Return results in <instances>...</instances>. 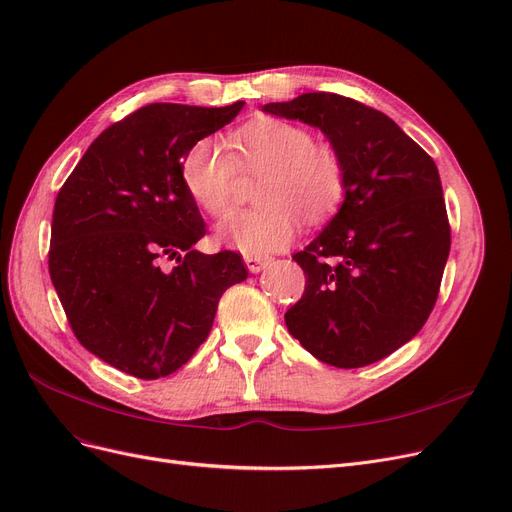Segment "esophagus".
<instances>
[{
	"label": "esophagus",
	"instance_id": "1",
	"mask_svg": "<svg viewBox=\"0 0 512 512\" xmlns=\"http://www.w3.org/2000/svg\"><path fill=\"white\" fill-rule=\"evenodd\" d=\"M269 258H262V256H245V267H248L250 273H260L262 269L269 267Z\"/></svg>",
	"mask_w": 512,
	"mask_h": 512
}]
</instances>
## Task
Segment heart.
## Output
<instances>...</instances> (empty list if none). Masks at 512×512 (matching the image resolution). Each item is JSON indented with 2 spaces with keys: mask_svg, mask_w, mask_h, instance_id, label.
I'll use <instances>...</instances> for the list:
<instances>
[{
  "mask_svg": "<svg viewBox=\"0 0 512 512\" xmlns=\"http://www.w3.org/2000/svg\"><path fill=\"white\" fill-rule=\"evenodd\" d=\"M233 153L216 138H201L182 159V180L199 208L224 216L233 208L239 170L258 174L250 210L231 214L220 233L248 256L277 252L300 227L330 216L346 193V161L332 140L288 119L264 117L243 126L231 140Z\"/></svg>",
  "mask_w": 512,
  "mask_h": 512,
  "instance_id": "b5f03b06",
  "label": "heart"
}]
</instances>
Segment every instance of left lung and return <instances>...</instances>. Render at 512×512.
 <instances>
[{"label":"left lung","mask_w":512,"mask_h":512,"mask_svg":"<svg viewBox=\"0 0 512 512\" xmlns=\"http://www.w3.org/2000/svg\"><path fill=\"white\" fill-rule=\"evenodd\" d=\"M264 111L319 128L346 161L338 214L294 254L306 285L285 325L327 365L376 363L422 330L439 296L452 235L435 161L391 117L340 94Z\"/></svg>","instance_id":"1"}]
</instances>
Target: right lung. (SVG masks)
Wrapping results in <instances>:
<instances>
[{"label": "right lung", "mask_w": 512, "mask_h": 512, "mask_svg": "<svg viewBox=\"0 0 512 512\" xmlns=\"http://www.w3.org/2000/svg\"><path fill=\"white\" fill-rule=\"evenodd\" d=\"M243 105L142 107L92 142L56 195L50 279L79 344L119 372L174 374L208 338L224 290L248 277L237 252L193 250L206 222L182 180V157Z\"/></svg>", "instance_id": "add662e5"}]
</instances>
